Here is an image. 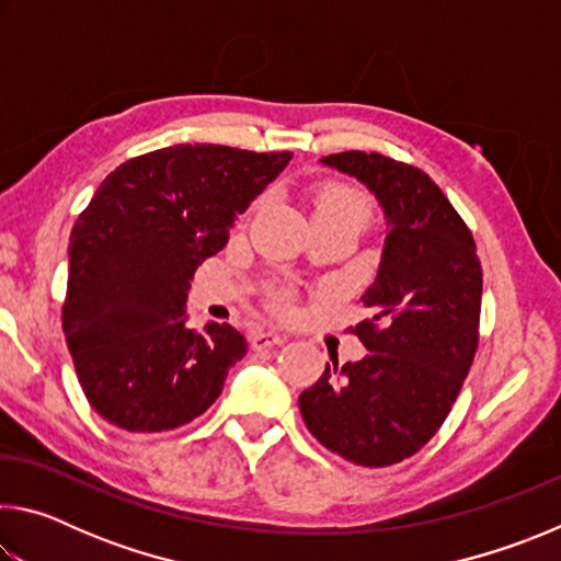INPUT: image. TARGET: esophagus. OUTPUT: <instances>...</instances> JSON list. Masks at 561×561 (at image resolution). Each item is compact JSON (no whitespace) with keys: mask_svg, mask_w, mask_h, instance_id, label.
I'll use <instances>...</instances> for the list:
<instances>
[{"mask_svg":"<svg viewBox=\"0 0 561 561\" xmlns=\"http://www.w3.org/2000/svg\"><path fill=\"white\" fill-rule=\"evenodd\" d=\"M282 344H284V336L277 334V331L257 329V331H252V334H250V346H252L254 351H267V348L282 346Z\"/></svg>","mask_w":561,"mask_h":561,"instance_id":"34e87169","label":"esophagus"}]
</instances>
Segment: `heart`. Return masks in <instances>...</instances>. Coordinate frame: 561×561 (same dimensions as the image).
<instances>
[{
	"mask_svg": "<svg viewBox=\"0 0 561 561\" xmlns=\"http://www.w3.org/2000/svg\"><path fill=\"white\" fill-rule=\"evenodd\" d=\"M321 210H354L366 217V201L356 193V190L344 185H329L317 195L314 213ZM277 307H284V297L277 299Z\"/></svg>",
	"mask_w": 561,
	"mask_h": 561,
	"instance_id": "1",
	"label": "heart"
}]
</instances>
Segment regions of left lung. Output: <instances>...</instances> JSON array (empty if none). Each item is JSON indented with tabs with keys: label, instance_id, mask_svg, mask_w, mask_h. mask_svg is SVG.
<instances>
[{
	"label": "left lung",
	"instance_id": "obj_1",
	"mask_svg": "<svg viewBox=\"0 0 561 561\" xmlns=\"http://www.w3.org/2000/svg\"><path fill=\"white\" fill-rule=\"evenodd\" d=\"M321 163L376 195L388 234L351 331L368 354L334 366L299 396L309 433L364 468L411 458L448 417L478 351L482 267L474 240L433 180L381 153L346 150Z\"/></svg>",
	"mask_w": 561,
	"mask_h": 561
}]
</instances>
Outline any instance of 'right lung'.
Wrapping results in <instances>:
<instances>
[{
  "label": "right lung",
  "mask_w": 561,
  "mask_h": 561,
  "mask_svg": "<svg viewBox=\"0 0 561 561\" xmlns=\"http://www.w3.org/2000/svg\"><path fill=\"white\" fill-rule=\"evenodd\" d=\"M289 160V150L170 146L99 185L71 230L61 321L83 393L111 425L173 431L222 393L247 341L217 321L187 327L190 279Z\"/></svg>",
  "instance_id": "obj_1"
}]
</instances>
